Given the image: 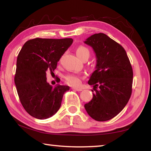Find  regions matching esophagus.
<instances>
[{"label": "esophagus", "instance_id": "obj_1", "mask_svg": "<svg viewBox=\"0 0 151 151\" xmlns=\"http://www.w3.org/2000/svg\"><path fill=\"white\" fill-rule=\"evenodd\" d=\"M73 90H76V91H78V92H80V91H82V88H76V87H73L72 88Z\"/></svg>", "mask_w": 151, "mask_h": 151}]
</instances>
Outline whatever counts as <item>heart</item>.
<instances>
[{
	"mask_svg": "<svg viewBox=\"0 0 151 151\" xmlns=\"http://www.w3.org/2000/svg\"><path fill=\"white\" fill-rule=\"evenodd\" d=\"M76 54H77L79 58L81 59L84 56L89 57V55H90V51L86 47L80 45L76 49ZM65 78L68 83H70L71 86H78L81 82V78L80 76L76 75V74H70V75L67 76Z\"/></svg>",
	"mask_w": 151,
	"mask_h": 151,
	"instance_id": "heart-1",
	"label": "heart"
}]
</instances>
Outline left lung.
Returning a JSON list of instances; mask_svg holds the SVG:
<instances>
[{
	"label": "left lung",
	"mask_w": 151,
	"mask_h": 151,
	"mask_svg": "<svg viewBox=\"0 0 151 151\" xmlns=\"http://www.w3.org/2000/svg\"><path fill=\"white\" fill-rule=\"evenodd\" d=\"M84 43L93 48L97 59L88 82L95 93L85 109L95 120H109L123 110L131 96V64L122 46L104 33L91 35Z\"/></svg>",
	"instance_id": "8db88e82"
}]
</instances>
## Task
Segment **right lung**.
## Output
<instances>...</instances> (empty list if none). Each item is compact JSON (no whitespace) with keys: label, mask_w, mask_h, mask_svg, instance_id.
Returning <instances> with one entry per match:
<instances>
[{"label":"right lung","mask_w":151,"mask_h":151,"mask_svg":"<svg viewBox=\"0 0 151 151\" xmlns=\"http://www.w3.org/2000/svg\"><path fill=\"white\" fill-rule=\"evenodd\" d=\"M73 39L35 38L27 41L17 57L14 83L19 100L31 116L44 120L59 110L68 86L53 87L46 71H53Z\"/></svg>","instance_id":"1"}]
</instances>
